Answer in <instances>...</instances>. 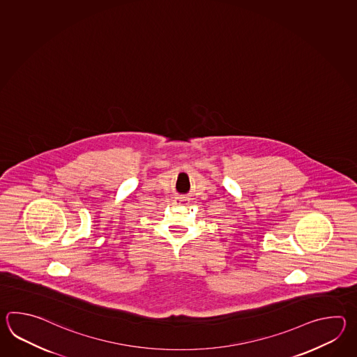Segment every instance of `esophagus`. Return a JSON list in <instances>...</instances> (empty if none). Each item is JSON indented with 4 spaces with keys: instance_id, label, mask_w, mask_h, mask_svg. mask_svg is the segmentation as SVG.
<instances>
[{
    "instance_id": "1",
    "label": "esophagus",
    "mask_w": 357,
    "mask_h": 357,
    "mask_svg": "<svg viewBox=\"0 0 357 357\" xmlns=\"http://www.w3.org/2000/svg\"><path fill=\"white\" fill-rule=\"evenodd\" d=\"M188 202H189V200L185 199V197H177V199H176V204L178 205L188 204Z\"/></svg>"
}]
</instances>
